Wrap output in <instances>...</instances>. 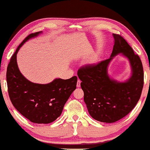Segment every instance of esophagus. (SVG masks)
<instances>
[{
    "label": "esophagus",
    "mask_w": 150,
    "mask_h": 150,
    "mask_svg": "<svg viewBox=\"0 0 150 150\" xmlns=\"http://www.w3.org/2000/svg\"><path fill=\"white\" fill-rule=\"evenodd\" d=\"M81 81H80L79 79H78L77 84H76V86H77V87H81Z\"/></svg>",
    "instance_id": "1"
}]
</instances>
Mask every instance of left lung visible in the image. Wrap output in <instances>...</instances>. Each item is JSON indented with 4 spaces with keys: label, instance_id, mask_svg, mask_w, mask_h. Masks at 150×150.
Here are the masks:
<instances>
[{
    "label": "left lung",
    "instance_id": "8db88e82",
    "mask_svg": "<svg viewBox=\"0 0 150 150\" xmlns=\"http://www.w3.org/2000/svg\"><path fill=\"white\" fill-rule=\"evenodd\" d=\"M112 36L114 46L110 58L97 64L86 65L77 73L89 115L94 120L105 123L121 120L134 108L140 99L144 77L139 57L124 38L115 33ZM120 53L129 59L132 69V75L126 82L111 79L107 71L110 61Z\"/></svg>",
    "mask_w": 150,
    "mask_h": 150
}]
</instances>
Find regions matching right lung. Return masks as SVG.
Returning a JSON list of instances; mask_svg holds the SVG:
<instances>
[{
	"label": "right lung",
	"instance_id": "add662e5",
	"mask_svg": "<svg viewBox=\"0 0 150 150\" xmlns=\"http://www.w3.org/2000/svg\"><path fill=\"white\" fill-rule=\"evenodd\" d=\"M42 31L30 34L24 39L11 57L7 69L8 93L11 103L24 117L35 124H49L61 115L63 106L76 88L77 77L56 79L48 84L32 83L19 70L17 53L29 39Z\"/></svg>",
	"mask_w": 150,
	"mask_h": 150
}]
</instances>
